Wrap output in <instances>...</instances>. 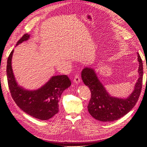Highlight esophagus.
Here are the masks:
<instances>
[{"mask_svg": "<svg viewBox=\"0 0 147 147\" xmlns=\"http://www.w3.org/2000/svg\"><path fill=\"white\" fill-rule=\"evenodd\" d=\"M80 77L78 75H75V78L74 79V82L75 83H77V84H78L80 83Z\"/></svg>", "mask_w": 147, "mask_h": 147, "instance_id": "34e87169", "label": "esophagus"}]
</instances>
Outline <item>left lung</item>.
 Segmentation results:
<instances>
[{"mask_svg": "<svg viewBox=\"0 0 147 147\" xmlns=\"http://www.w3.org/2000/svg\"><path fill=\"white\" fill-rule=\"evenodd\" d=\"M137 60L139 63V78L131 94L124 99L110 96L97 77L94 69L86 67L83 69L82 80L91 92L88 110L93 118L103 122L113 121L124 116L135 106L141 92L144 73L143 63L138 53Z\"/></svg>", "mask_w": 147, "mask_h": 147, "instance_id": "1", "label": "left lung"}]
</instances>
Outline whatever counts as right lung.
I'll list each match as a JSON object with an SVG mask.
<instances>
[{
	"label": "right lung",
	"instance_id": "1",
	"mask_svg": "<svg viewBox=\"0 0 147 147\" xmlns=\"http://www.w3.org/2000/svg\"><path fill=\"white\" fill-rule=\"evenodd\" d=\"M29 38L30 35L24 34L16 46L28 40ZM13 52L14 50L8 57L7 65V81L13 99L23 112L31 117L41 120L50 119L59 112L61 96L71 85L70 79L65 75H56L37 90H26L18 84L13 74L11 66Z\"/></svg>",
	"mask_w": 147,
	"mask_h": 147
}]
</instances>
